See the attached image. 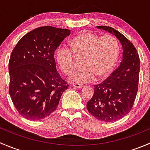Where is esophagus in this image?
<instances>
[{
    "instance_id": "34e87169",
    "label": "esophagus",
    "mask_w": 150,
    "mask_h": 150,
    "mask_svg": "<svg viewBox=\"0 0 150 150\" xmlns=\"http://www.w3.org/2000/svg\"><path fill=\"white\" fill-rule=\"evenodd\" d=\"M72 87H74L75 88H83L84 87V86H83V85H81L79 83H73L72 84Z\"/></svg>"
}]
</instances>
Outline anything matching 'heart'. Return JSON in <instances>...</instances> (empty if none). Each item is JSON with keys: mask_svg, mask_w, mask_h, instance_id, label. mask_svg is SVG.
Segmentation results:
<instances>
[{"mask_svg": "<svg viewBox=\"0 0 150 150\" xmlns=\"http://www.w3.org/2000/svg\"><path fill=\"white\" fill-rule=\"evenodd\" d=\"M72 51L59 48L56 59L61 69L66 75L72 73L75 67V56L82 57L81 69L74 72L69 81L77 83H86L104 79L113 72L119 57L118 43L113 36L99 35L90 31H83L70 40Z\"/></svg>", "mask_w": 150, "mask_h": 150, "instance_id": "obj_1", "label": "heart"}]
</instances>
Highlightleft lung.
Masks as SVG:
<instances>
[{"mask_svg": "<svg viewBox=\"0 0 150 150\" xmlns=\"http://www.w3.org/2000/svg\"><path fill=\"white\" fill-rule=\"evenodd\" d=\"M120 41L122 59L119 67L102 83L94 86V93L87 102V110L98 120L113 122L126 115L134 105L138 91L140 59L132 43L120 32L107 26H97Z\"/></svg>", "mask_w": 150, "mask_h": 150, "instance_id": "1", "label": "left lung"}]
</instances>
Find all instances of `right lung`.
<instances>
[{"mask_svg":"<svg viewBox=\"0 0 150 150\" xmlns=\"http://www.w3.org/2000/svg\"><path fill=\"white\" fill-rule=\"evenodd\" d=\"M69 35L67 29L40 27L24 35L12 51L8 91L25 118L38 120L50 115L68 88L57 70L54 52Z\"/></svg>","mask_w":150,"mask_h":150,"instance_id":"add662e5","label":"right lung"}]
</instances>
